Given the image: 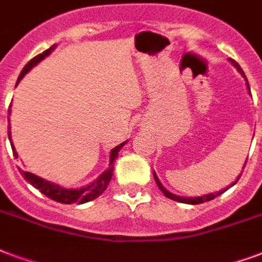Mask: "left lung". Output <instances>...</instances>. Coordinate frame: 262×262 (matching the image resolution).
Masks as SVG:
<instances>
[{"label": "left lung", "mask_w": 262, "mask_h": 262, "mask_svg": "<svg viewBox=\"0 0 262 262\" xmlns=\"http://www.w3.org/2000/svg\"><path fill=\"white\" fill-rule=\"evenodd\" d=\"M229 60V63L233 66V68L237 70V72L241 73V76L243 78H245V81H246V85H247V91H249V94H250V86H249V82H247V78H246L245 76V73H243V70H242V68L239 66V64L236 63L235 60L233 59H228ZM245 166H246V163H245ZM245 166H243V168H245ZM242 174V172H241ZM241 174L239 176L236 177V180L232 182L229 186H227V188H224V189H221L220 192H214V193H207V194H202V196H178V194L176 193H172V192H170V190H167L164 186H163V184L160 182V180H159V177L156 176V172L153 171V178H155V181H156V184L157 186H159V189L163 192V194L166 196V198L171 199V200H176V202H180V203H185V204H200V203H204V202H210V200H213V199H215L217 196H220L221 193H224L225 190H228L231 186H233V185L239 181V178H241Z\"/></svg>", "instance_id": "left-lung-1"}]
</instances>
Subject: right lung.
<instances>
[{
	"instance_id": "obj_1",
	"label": "right lung",
	"mask_w": 262,
	"mask_h": 262,
	"mask_svg": "<svg viewBox=\"0 0 262 262\" xmlns=\"http://www.w3.org/2000/svg\"><path fill=\"white\" fill-rule=\"evenodd\" d=\"M58 45L54 44L51 48H48L47 51H44L42 54L37 55L35 58H33L29 62V63L23 68L21 70L20 76L17 78L16 85L20 82V80L25 76H26L27 73L30 72L31 69L37 66V64L40 63L41 60H44L47 56L52 54L55 51ZM8 116H11V106H9V110H8ZM8 121H9V117H8ZM11 127V123L8 124V129ZM8 138H9V142H11L12 150H13V156L17 157L16 149L13 146V143H12V137H11V131H8ZM127 143V141H124L120 145L115 146L112 150H110V156H109V166L106 168L103 172H102L101 176L98 177L95 181H92L90 184L84 185L81 188H64V186H60L59 184H55V182H51L48 180H44V178H41V177L35 176L33 172H29V171H21V176L25 177V180L29 182L30 185H33L34 188L40 190L41 193H44L45 196H48L49 199H52L55 202H59V203H63V204H73V203H86V202H91L94 199L99 198L103 192L107 188V185H109L110 180H112V177H113V170H115V161L119 156L120 149L124 146Z\"/></svg>"
}]
</instances>
